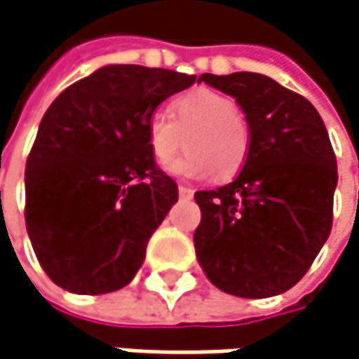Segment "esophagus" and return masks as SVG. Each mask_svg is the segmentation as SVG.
Segmentation results:
<instances>
[{
    "label": "esophagus",
    "instance_id": "obj_1",
    "mask_svg": "<svg viewBox=\"0 0 359 359\" xmlns=\"http://www.w3.org/2000/svg\"><path fill=\"white\" fill-rule=\"evenodd\" d=\"M180 196H182V198H192V196H194V190L188 188V186H180Z\"/></svg>",
    "mask_w": 359,
    "mask_h": 359
}]
</instances>
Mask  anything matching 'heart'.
I'll return each instance as SVG.
<instances>
[{
	"instance_id": "obj_1",
	"label": "heart",
	"mask_w": 359,
	"mask_h": 359,
	"mask_svg": "<svg viewBox=\"0 0 359 359\" xmlns=\"http://www.w3.org/2000/svg\"><path fill=\"white\" fill-rule=\"evenodd\" d=\"M171 115L173 119L157 111L147 119L149 149L158 165H169L186 140L188 155L169 167L173 175L198 180L215 173L217 180H229L242 171L252 132L233 99L210 88H194L173 101Z\"/></svg>"
}]
</instances>
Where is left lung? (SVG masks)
<instances>
[{
  "label": "left lung",
  "mask_w": 359,
  "mask_h": 359,
  "mask_svg": "<svg viewBox=\"0 0 359 359\" xmlns=\"http://www.w3.org/2000/svg\"><path fill=\"white\" fill-rule=\"evenodd\" d=\"M231 95L250 121L240 175L196 192L194 248L208 281L238 297L287 292L308 273L333 227L337 158L323 117L269 76L202 74Z\"/></svg>",
  "instance_id": "left-lung-1"
}]
</instances>
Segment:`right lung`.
<instances>
[{
	"instance_id": "1",
	"label": "right lung",
	"mask_w": 359,
	"mask_h": 359,
	"mask_svg": "<svg viewBox=\"0 0 359 359\" xmlns=\"http://www.w3.org/2000/svg\"><path fill=\"white\" fill-rule=\"evenodd\" d=\"M196 76L103 66L74 82L41 119L26 161V231L47 277L72 293L128 285L177 184L149 149L147 119Z\"/></svg>"
}]
</instances>
